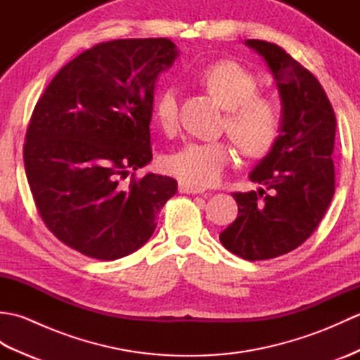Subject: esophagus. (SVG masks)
Wrapping results in <instances>:
<instances>
[{"instance_id":"1","label":"esophagus","mask_w":360,"mask_h":360,"mask_svg":"<svg viewBox=\"0 0 360 360\" xmlns=\"http://www.w3.org/2000/svg\"><path fill=\"white\" fill-rule=\"evenodd\" d=\"M178 188H179L181 193H188V195H200V193H204V188L196 187V186L186 184V182H179Z\"/></svg>"}]
</instances>
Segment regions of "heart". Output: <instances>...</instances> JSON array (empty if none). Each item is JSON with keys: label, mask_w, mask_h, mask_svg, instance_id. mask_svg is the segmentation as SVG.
Instances as JSON below:
<instances>
[{"label": "heart", "mask_w": 360, "mask_h": 360, "mask_svg": "<svg viewBox=\"0 0 360 360\" xmlns=\"http://www.w3.org/2000/svg\"><path fill=\"white\" fill-rule=\"evenodd\" d=\"M201 85L227 111V131L249 156H262L277 141L281 111L271 98L259 97L254 74L233 60L205 66L198 75ZM179 88L167 85L155 101V117L164 129L178 124ZM233 160L231 143L188 142L164 159V170L181 182L198 187L215 186Z\"/></svg>", "instance_id": "obj_1"}]
</instances>
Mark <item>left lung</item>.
Returning a JSON list of instances; mask_svg holds the SVG:
<instances>
[{
	"mask_svg": "<svg viewBox=\"0 0 360 360\" xmlns=\"http://www.w3.org/2000/svg\"><path fill=\"white\" fill-rule=\"evenodd\" d=\"M266 62L281 103L277 141L250 172L257 192L233 193L238 217L221 232L223 246L249 262L297 249L316 231L334 195L335 116L307 68L263 40H246Z\"/></svg>",
	"mask_w": 360,
	"mask_h": 360,
	"instance_id": "1",
	"label": "left lung"
}]
</instances>
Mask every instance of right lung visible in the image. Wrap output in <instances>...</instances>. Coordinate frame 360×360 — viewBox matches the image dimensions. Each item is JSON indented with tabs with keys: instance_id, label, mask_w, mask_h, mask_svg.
Returning a JSON list of instances; mask_svg holds the SVG:
<instances>
[{
	"instance_id": "add662e5",
	"label": "right lung",
	"mask_w": 360,
	"mask_h": 360,
	"mask_svg": "<svg viewBox=\"0 0 360 360\" xmlns=\"http://www.w3.org/2000/svg\"><path fill=\"white\" fill-rule=\"evenodd\" d=\"M179 51L168 38L94 46L51 80L30 117L25 168L46 227L80 254L112 262L133 254L158 226L178 182L147 173L150 122L160 72Z\"/></svg>"
}]
</instances>
